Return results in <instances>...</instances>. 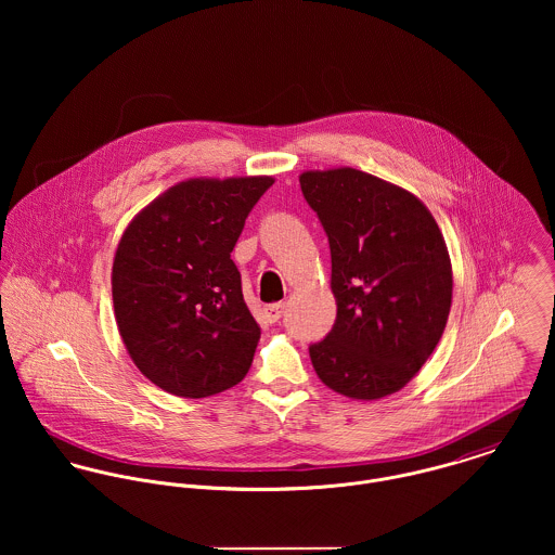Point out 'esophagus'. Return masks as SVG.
Segmentation results:
<instances>
[{
    "instance_id": "1",
    "label": "esophagus",
    "mask_w": 555,
    "mask_h": 555,
    "mask_svg": "<svg viewBox=\"0 0 555 555\" xmlns=\"http://www.w3.org/2000/svg\"><path fill=\"white\" fill-rule=\"evenodd\" d=\"M284 317V304H271L264 308V318L269 324L280 322V318Z\"/></svg>"
}]
</instances>
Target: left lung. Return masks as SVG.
<instances>
[{"label":"left lung","mask_w":555,"mask_h":555,"mask_svg":"<svg viewBox=\"0 0 555 555\" xmlns=\"http://www.w3.org/2000/svg\"><path fill=\"white\" fill-rule=\"evenodd\" d=\"M331 249L337 317L310 344L318 378L354 399L399 391L438 346L453 275L442 233L410 192L354 168L299 177Z\"/></svg>","instance_id":"obj_1"}]
</instances>
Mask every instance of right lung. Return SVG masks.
I'll return each mask as SVG.
<instances>
[{
  "label": "right lung",
  "mask_w": 555,
  "mask_h": 555,
  "mask_svg": "<svg viewBox=\"0 0 555 555\" xmlns=\"http://www.w3.org/2000/svg\"><path fill=\"white\" fill-rule=\"evenodd\" d=\"M271 177L190 179L126 229L113 262V306L137 367L166 393L216 396L238 385L260 326L231 251Z\"/></svg>",
  "instance_id": "1"
}]
</instances>
